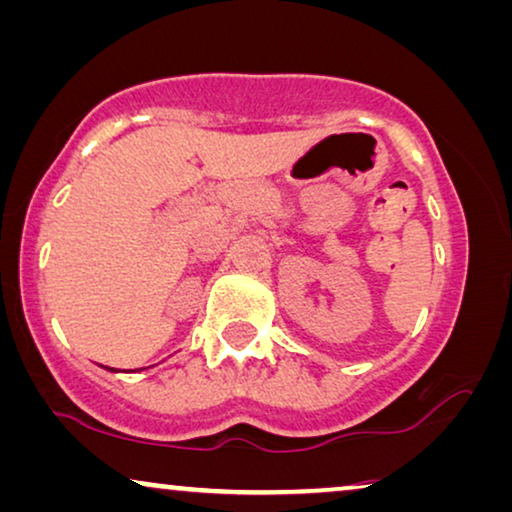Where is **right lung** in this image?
<instances>
[{
  "label": "right lung",
  "mask_w": 512,
  "mask_h": 512,
  "mask_svg": "<svg viewBox=\"0 0 512 512\" xmlns=\"http://www.w3.org/2000/svg\"><path fill=\"white\" fill-rule=\"evenodd\" d=\"M104 369H106V371H118V369H111V366H104Z\"/></svg>",
  "instance_id": "obj_1"
}]
</instances>
